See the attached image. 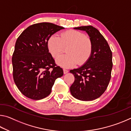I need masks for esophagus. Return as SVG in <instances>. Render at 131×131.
I'll return each instance as SVG.
<instances>
[{"instance_id":"1","label":"esophagus","mask_w":131,"mask_h":131,"mask_svg":"<svg viewBox=\"0 0 131 131\" xmlns=\"http://www.w3.org/2000/svg\"><path fill=\"white\" fill-rule=\"evenodd\" d=\"M63 73L64 74H66V73H68L69 72V71L68 70L65 69H63Z\"/></svg>"}]
</instances>
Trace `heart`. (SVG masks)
<instances>
[{"instance_id":"1","label":"heart","mask_w":131,"mask_h":131,"mask_svg":"<svg viewBox=\"0 0 131 131\" xmlns=\"http://www.w3.org/2000/svg\"><path fill=\"white\" fill-rule=\"evenodd\" d=\"M48 50L54 58H57L66 50L68 54L59 57L56 63L64 68H72L76 64L83 65L90 59L92 52L93 44L90 37L83 32L69 30L62 32L60 37L51 36L47 41Z\"/></svg>"}]
</instances>
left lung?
<instances>
[{
	"label": "left lung",
	"instance_id": "obj_1",
	"mask_svg": "<svg viewBox=\"0 0 131 131\" xmlns=\"http://www.w3.org/2000/svg\"><path fill=\"white\" fill-rule=\"evenodd\" d=\"M85 31L91 39L92 52L87 62L70 70L74 81L70 87L72 96L83 101H93L105 91L111 79L113 67L112 52L107 41L92 26L74 28Z\"/></svg>",
	"mask_w": 131,
	"mask_h": 131
}]
</instances>
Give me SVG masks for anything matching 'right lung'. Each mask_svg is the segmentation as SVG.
Segmentation results:
<instances>
[{"mask_svg":"<svg viewBox=\"0 0 131 131\" xmlns=\"http://www.w3.org/2000/svg\"><path fill=\"white\" fill-rule=\"evenodd\" d=\"M63 29L52 23H38L29 26L18 37L12 57L13 79L29 98L47 97L55 80L63 76L62 69L57 66L47 46L49 37Z\"/></svg>","mask_w":131,"mask_h":131,"instance_id":"obj_1","label":"right lung"}]
</instances>
